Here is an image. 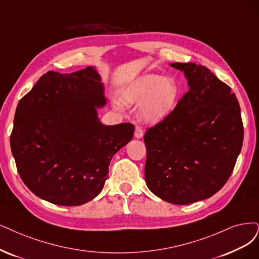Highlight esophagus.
I'll return each instance as SVG.
<instances>
[{
    "label": "esophagus",
    "instance_id": "34e87169",
    "mask_svg": "<svg viewBox=\"0 0 259 259\" xmlns=\"http://www.w3.org/2000/svg\"><path fill=\"white\" fill-rule=\"evenodd\" d=\"M144 135V131H143V128L141 126H137L136 127V131H135V137L137 139H141Z\"/></svg>",
    "mask_w": 259,
    "mask_h": 259
}]
</instances>
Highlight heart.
Segmentation results:
<instances>
[{"mask_svg":"<svg viewBox=\"0 0 259 259\" xmlns=\"http://www.w3.org/2000/svg\"><path fill=\"white\" fill-rule=\"evenodd\" d=\"M179 95L177 82L173 78L147 73L131 81L120 92L124 103L142 102L141 117L147 122H158L174 109Z\"/></svg>","mask_w":259,"mask_h":259,"instance_id":"obj_1","label":"heart"}]
</instances>
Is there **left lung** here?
Returning <instances> with one entry per match:
<instances>
[{"label": "left lung", "instance_id": "left-lung-1", "mask_svg": "<svg viewBox=\"0 0 259 259\" xmlns=\"http://www.w3.org/2000/svg\"><path fill=\"white\" fill-rule=\"evenodd\" d=\"M189 91L168 115L145 132V181L175 205L211 197L232 175L243 142L236 95L207 67L174 63Z\"/></svg>", "mask_w": 259, "mask_h": 259}]
</instances>
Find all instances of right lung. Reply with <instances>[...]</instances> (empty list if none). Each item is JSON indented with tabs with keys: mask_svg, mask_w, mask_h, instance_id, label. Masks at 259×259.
I'll list each match as a JSON object with an SVG mask.
<instances>
[{
	"mask_svg": "<svg viewBox=\"0 0 259 259\" xmlns=\"http://www.w3.org/2000/svg\"><path fill=\"white\" fill-rule=\"evenodd\" d=\"M107 102L93 67L48 71L19 101L11 147L18 173L47 202L79 206L103 189L110 161L131 141L135 126H104L97 109Z\"/></svg>",
	"mask_w": 259,
	"mask_h": 259,
	"instance_id": "obj_1",
	"label": "right lung"
}]
</instances>
